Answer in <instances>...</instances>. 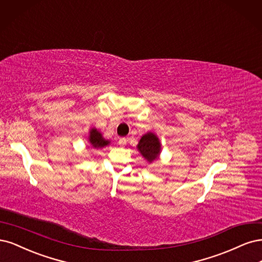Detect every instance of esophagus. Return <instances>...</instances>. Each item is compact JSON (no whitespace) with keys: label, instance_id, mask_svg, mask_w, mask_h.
Here are the masks:
<instances>
[{"label":"esophagus","instance_id":"34e87169","mask_svg":"<svg viewBox=\"0 0 262 262\" xmlns=\"http://www.w3.org/2000/svg\"><path fill=\"white\" fill-rule=\"evenodd\" d=\"M126 142H127V140H126V138H120V139H119L120 146H125Z\"/></svg>","mask_w":262,"mask_h":262}]
</instances>
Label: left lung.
<instances>
[{
	"label": "left lung",
	"instance_id": "left-lung-1",
	"mask_svg": "<svg viewBox=\"0 0 262 262\" xmlns=\"http://www.w3.org/2000/svg\"><path fill=\"white\" fill-rule=\"evenodd\" d=\"M137 149L145 160H147L149 163H152L159 159L160 154H161V142L155 133L149 132L142 135L137 145Z\"/></svg>",
	"mask_w": 262,
	"mask_h": 262
}]
</instances>
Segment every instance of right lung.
<instances>
[{"label":"right lung","mask_w":262,"mask_h":262,"mask_svg":"<svg viewBox=\"0 0 262 262\" xmlns=\"http://www.w3.org/2000/svg\"><path fill=\"white\" fill-rule=\"evenodd\" d=\"M88 140H89V145L91 148L94 149H101L107 145H110V140L105 139L102 134H101L96 127H92L89 130V136H88Z\"/></svg>","instance_id":"right-lung-1"}]
</instances>
